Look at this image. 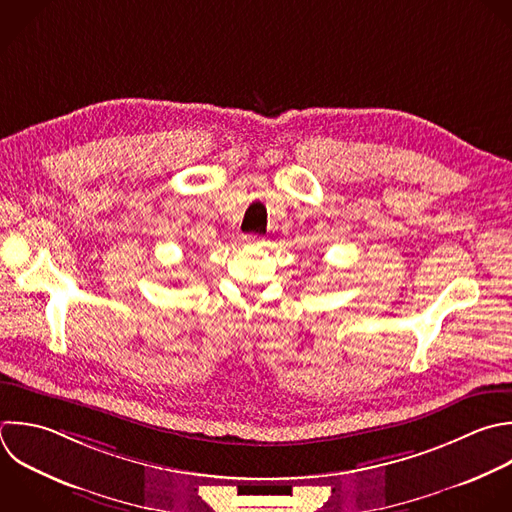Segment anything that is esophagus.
<instances>
[{"label":"esophagus","instance_id":"34e87169","mask_svg":"<svg viewBox=\"0 0 512 512\" xmlns=\"http://www.w3.org/2000/svg\"><path fill=\"white\" fill-rule=\"evenodd\" d=\"M242 240H244L246 246H260L262 244V238L256 236V234H246Z\"/></svg>","mask_w":512,"mask_h":512}]
</instances>
